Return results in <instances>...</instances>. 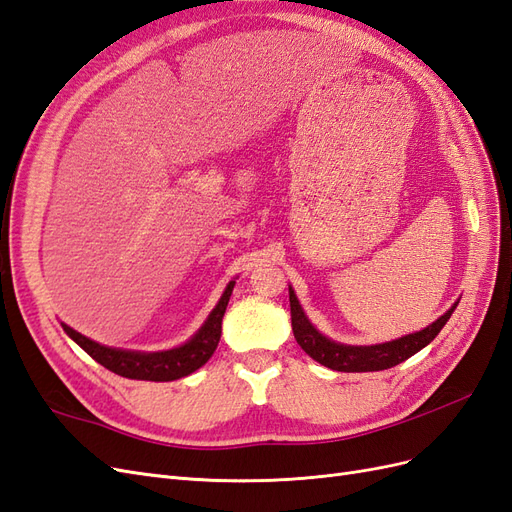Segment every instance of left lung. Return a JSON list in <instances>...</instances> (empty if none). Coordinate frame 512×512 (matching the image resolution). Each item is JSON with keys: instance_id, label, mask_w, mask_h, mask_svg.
I'll return each instance as SVG.
<instances>
[{"instance_id": "1", "label": "left lung", "mask_w": 512, "mask_h": 512, "mask_svg": "<svg viewBox=\"0 0 512 512\" xmlns=\"http://www.w3.org/2000/svg\"><path fill=\"white\" fill-rule=\"evenodd\" d=\"M288 294H290L292 333H294V339H297V344L320 365L335 371H348V374L350 371H382V369L404 363L412 354H416L418 350H423L427 344L433 342V337L442 331V327L448 322V318L453 316L455 307L459 303L455 301L446 314H442L436 322H431L423 331L397 337V339H391V342H382V344L350 346V344H339L335 339L322 335L305 316L292 286H288Z\"/></svg>"}]
</instances>
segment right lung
Instances as JSON below:
<instances>
[{"label": "right lung", "mask_w": 512, "mask_h": 512, "mask_svg": "<svg viewBox=\"0 0 512 512\" xmlns=\"http://www.w3.org/2000/svg\"><path fill=\"white\" fill-rule=\"evenodd\" d=\"M235 288V280H230L222 292V297L211 309V314L188 342L175 346L170 350H158V352H143V350H126V348H113L94 342L79 331L68 327L66 322H61L66 335L72 342L79 344L91 359L104 365L108 371H113L117 376L130 378V380H149V382H170L179 380L183 376H190L198 367H203L211 354L218 348L220 335H222V318L226 312L228 299Z\"/></svg>", "instance_id": "1"}]
</instances>
